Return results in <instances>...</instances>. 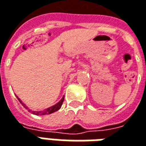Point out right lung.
<instances>
[{
	"instance_id": "right-lung-1",
	"label": "right lung",
	"mask_w": 146,
	"mask_h": 146,
	"mask_svg": "<svg viewBox=\"0 0 146 146\" xmlns=\"http://www.w3.org/2000/svg\"><path fill=\"white\" fill-rule=\"evenodd\" d=\"M17 99L20 100V104L23 105V108H25L28 110V111L31 112L32 114L36 115H50V114H52V113H54V112L58 111L59 109L61 108V107H62V105L63 101H64V96H63L62 99V100H60V101H59L58 104H56L55 105L52 106V107H50V108L46 109V110H44V111H31V110H30V109H28V108H27L26 105L24 104L23 103H22V102L20 101V100L19 99V98H18V96H17Z\"/></svg>"
}]
</instances>
